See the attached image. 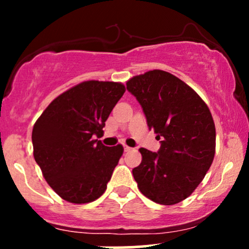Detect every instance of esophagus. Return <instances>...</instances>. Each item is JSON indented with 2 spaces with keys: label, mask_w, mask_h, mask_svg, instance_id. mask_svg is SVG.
<instances>
[{
  "label": "esophagus",
  "mask_w": 249,
  "mask_h": 249,
  "mask_svg": "<svg viewBox=\"0 0 249 249\" xmlns=\"http://www.w3.org/2000/svg\"><path fill=\"white\" fill-rule=\"evenodd\" d=\"M124 151L125 152H130V151H132V147L127 146V145H124Z\"/></svg>",
  "instance_id": "1"
}]
</instances>
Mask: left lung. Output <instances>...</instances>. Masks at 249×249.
<instances>
[{
    "label": "left lung",
    "instance_id": "1",
    "mask_svg": "<svg viewBox=\"0 0 249 249\" xmlns=\"http://www.w3.org/2000/svg\"><path fill=\"white\" fill-rule=\"evenodd\" d=\"M147 126L160 141L158 152L139 148L142 162L132 170L139 191L157 204L174 205L193 193L215 153V125L206 103L186 83L162 70L128 79Z\"/></svg>",
    "mask_w": 249,
    "mask_h": 249
}]
</instances>
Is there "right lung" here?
I'll return each mask as SVG.
<instances>
[{"instance_id": "right-lung-1", "label": "right lung", "mask_w": 249, "mask_h": 249, "mask_svg": "<svg viewBox=\"0 0 249 249\" xmlns=\"http://www.w3.org/2000/svg\"><path fill=\"white\" fill-rule=\"evenodd\" d=\"M125 92L122 83L87 81L63 92L33 128L34 158L62 199L87 204L107 190L124 148L97 138Z\"/></svg>"}]
</instances>
